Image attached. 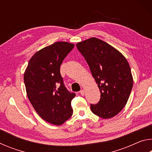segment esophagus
Listing matches in <instances>:
<instances>
[{"mask_svg": "<svg viewBox=\"0 0 152 152\" xmlns=\"http://www.w3.org/2000/svg\"><path fill=\"white\" fill-rule=\"evenodd\" d=\"M80 93L82 96H83V95H84V94H85V91H84V90H81V91H80Z\"/></svg>", "mask_w": 152, "mask_h": 152, "instance_id": "34e87169", "label": "esophagus"}]
</instances>
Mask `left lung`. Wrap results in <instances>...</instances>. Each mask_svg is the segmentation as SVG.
Here are the masks:
<instances>
[{"label": "left lung", "instance_id": "left-lung-1", "mask_svg": "<svg viewBox=\"0 0 152 152\" xmlns=\"http://www.w3.org/2000/svg\"><path fill=\"white\" fill-rule=\"evenodd\" d=\"M98 84L101 99L91 104L92 112L102 119L117 115L124 107L133 88V76L126 58L109 43L92 37L76 44Z\"/></svg>", "mask_w": 152, "mask_h": 152}]
</instances>
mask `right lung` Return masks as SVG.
Masks as SVG:
<instances>
[{"mask_svg":"<svg viewBox=\"0 0 152 152\" xmlns=\"http://www.w3.org/2000/svg\"><path fill=\"white\" fill-rule=\"evenodd\" d=\"M74 47L58 42L36 52L28 63L24 82L29 101L37 114L51 124L60 125L73 113L71 101L76 96L69 92L60 74V66Z\"/></svg>","mask_w":152,"mask_h":152,"instance_id":"obj_1","label":"right lung"}]
</instances>
